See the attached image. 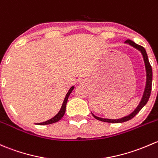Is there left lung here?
I'll list each match as a JSON object with an SVG mask.
<instances>
[{
	"label": "left lung",
	"instance_id": "1",
	"mask_svg": "<svg viewBox=\"0 0 158 158\" xmlns=\"http://www.w3.org/2000/svg\"><path fill=\"white\" fill-rule=\"evenodd\" d=\"M127 44H129V45L132 46L133 48H135L137 50H139L141 53H142V56H143L144 62H145V69H146V85H145V89L144 91L143 96H142V98L141 100L140 103L138 105V107H136L135 110L132 113H131L129 115L127 116V117H124L121 119H104V118H101V117H96L95 115L92 114L93 117L95 119H98L100 121H103V122L106 123H123L127 122V121L129 120V119H132L142 109V107L147 104L149 98H150L151 92H152V66H151L150 63H149L148 57L147 53H146L145 49L142 46L139 45V44H135L134 41H131V40H127L125 41Z\"/></svg>",
	"mask_w": 158,
	"mask_h": 158
}]
</instances>
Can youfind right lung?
I'll list each match as a JSON object with an SVG mask.
<instances>
[{"label": "right lung", "instance_id": "right-lung-1", "mask_svg": "<svg viewBox=\"0 0 158 158\" xmlns=\"http://www.w3.org/2000/svg\"><path fill=\"white\" fill-rule=\"evenodd\" d=\"M74 89V86H72V87L69 89V90L68 91L67 94H66V97L65 98H64V102H63V104H62V107H61L60 110L59 112L57 113V115L54 116L53 118L48 119V120L45 121V122H43V123H35V124H38V125H48V124H51V123H54L56 122H58V121L60 120V119H61L63 117H64V114H65V111H66V103H67V100H68V98H69V94H71V92H73V90Z\"/></svg>", "mask_w": 158, "mask_h": 158}]
</instances>
